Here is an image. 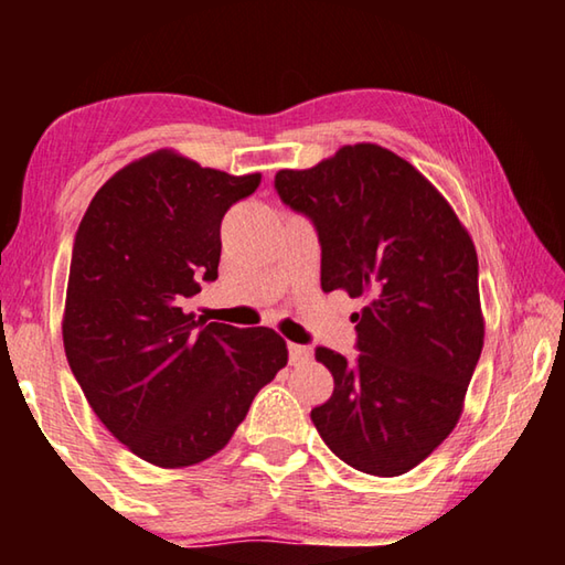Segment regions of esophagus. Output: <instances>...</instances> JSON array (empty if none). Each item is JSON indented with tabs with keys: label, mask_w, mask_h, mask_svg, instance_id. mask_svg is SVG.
I'll use <instances>...</instances> for the list:
<instances>
[{
	"label": "esophagus",
	"mask_w": 565,
	"mask_h": 565,
	"mask_svg": "<svg viewBox=\"0 0 565 565\" xmlns=\"http://www.w3.org/2000/svg\"><path fill=\"white\" fill-rule=\"evenodd\" d=\"M289 361L294 363V366L311 361V349L309 347H299V343H289Z\"/></svg>",
	"instance_id": "obj_1"
}]
</instances>
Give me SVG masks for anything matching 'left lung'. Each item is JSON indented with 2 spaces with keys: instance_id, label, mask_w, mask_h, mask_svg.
<instances>
[{
  "instance_id": "1",
  "label": "left lung",
  "mask_w": 565,
  "mask_h": 565,
  "mask_svg": "<svg viewBox=\"0 0 565 565\" xmlns=\"http://www.w3.org/2000/svg\"><path fill=\"white\" fill-rule=\"evenodd\" d=\"M274 186L317 226L321 289L363 301L359 356L317 349L333 394L313 426L356 471L406 473L456 428L483 349L471 234L416 167L369 141L281 169Z\"/></svg>"
}]
</instances>
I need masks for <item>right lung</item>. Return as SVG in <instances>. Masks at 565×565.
Wrapping results in <instances>:
<instances>
[{
    "label": "right lung",
    "mask_w": 565,
    "mask_h": 565,
    "mask_svg": "<svg viewBox=\"0 0 565 565\" xmlns=\"http://www.w3.org/2000/svg\"><path fill=\"white\" fill-rule=\"evenodd\" d=\"M262 174L234 177L159 149L119 169L74 236L66 361L114 438L161 468L202 463L232 441L254 396L289 361L274 329L186 311L218 276L222 218Z\"/></svg>",
    "instance_id": "obj_1"
}]
</instances>
